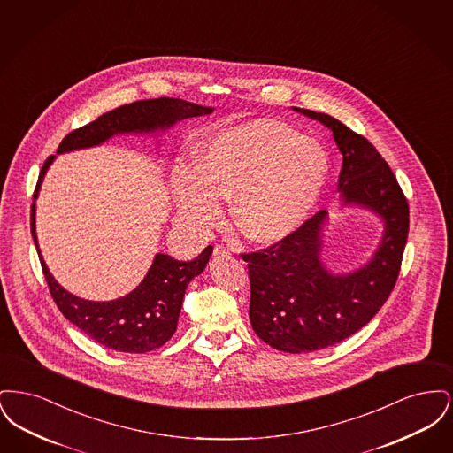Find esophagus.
Returning <instances> with one entry per match:
<instances>
[{
  "label": "esophagus",
  "instance_id": "obj_1",
  "mask_svg": "<svg viewBox=\"0 0 453 453\" xmlns=\"http://www.w3.org/2000/svg\"><path fill=\"white\" fill-rule=\"evenodd\" d=\"M231 253H229V250L224 246V244H216L214 246V257L217 258H222V257H229Z\"/></svg>",
  "mask_w": 453,
  "mask_h": 453
}]
</instances>
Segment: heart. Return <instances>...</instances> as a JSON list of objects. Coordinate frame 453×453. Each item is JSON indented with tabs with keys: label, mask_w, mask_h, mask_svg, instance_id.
<instances>
[{
	"label": "heart",
	"mask_w": 453,
	"mask_h": 453,
	"mask_svg": "<svg viewBox=\"0 0 453 453\" xmlns=\"http://www.w3.org/2000/svg\"><path fill=\"white\" fill-rule=\"evenodd\" d=\"M329 174L319 142L277 120L219 130L202 139L194 168L180 165L172 178L180 217L207 231L231 195V217L250 241L273 244L296 233L323 195Z\"/></svg>",
	"instance_id": "b5f03b06"
}]
</instances>
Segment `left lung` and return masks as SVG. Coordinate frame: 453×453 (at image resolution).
<instances>
[{
  "label": "left lung",
  "instance_id": "obj_1",
  "mask_svg": "<svg viewBox=\"0 0 453 453\" xmlns=\"http://www.w3.org/2000/svg\"><path fill=\"white\" fill-rule=\"evenodd\" d=\"M292 108L333 132L343 154L338 192L345 205L368 209L386 226L372 259L345 275L327 272L319 258L326 211L279 242L241 255L248 261L255 333L275 349L307 353L355 334L388 301L408 241L410 205L386 159L364 135L327 113Z\"/></svg>",
  "mask_w": 453,
  "mask_h": 453
}]
</instances>
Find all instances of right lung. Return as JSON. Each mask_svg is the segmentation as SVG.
Here are the masks:
<instances>
[{
  "instance_id": "add662e5",
  "label": "right lung",
  "mask_w": 453,
  "mask_h": 453,
  "mask_svg": "<svg viewBox=\"0 0 453 453\" xmlns=\"http://www.w3.org/2000/svg\"><path fill=\"white\" fill-rule=\"evenodd\" d=\"M214 108L195 105L180 98L139 100L104 113L85 127L73 130L58 148V154L98 146L117 134L168 129L174 122L212 113ZM56 156H49L39 174L30 212V231L42 265L50 296L65 319L81 329L91 340L124 353H146L165 345L176 331L187 285L200 275L212 255L207 246L192 261H178L157 253L144 280L130 294L117 301L93 302L80 299L65 290L50 275L43 261L35 233V200L43 174Z\"/></svg>"
}]
</instances>
